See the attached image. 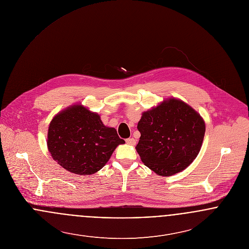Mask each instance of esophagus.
I'll return each instance as SVG.
<instances>
[{"label":"esophagus","instance_id":"esophagus-1","mask_svg":"<svg viewBox=\"0 0 249 249\" xmlns=\"http://www.w3.org/2000/svg\"><path fill=\"white\" fill-rule=\"evenodd\" d=\"M125 142H126V143H128V144H131V145H134L136 143V141H135L134 138H127L125 140Z\"/></svg>","mask_w":249,"mask_h":249}]
</instances>
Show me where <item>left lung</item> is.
Listing matches in <instances>:
<instances>
[{"label":"left lung","instance_id":"obj_1","mask_svg":"<svg viewBox=\"0 0 249 249\" xmlns=\"http://www.w3.org/2000/svg\"><path fill=\"white\" fill-rule=\"evenodd\" d=\"M137 128L141 137L136 150L142 163L161 177L186 169L197 156L205 134L200 115L177 99L143 112Z\"/></svg>","mask_w":249,"mask_h":249}]
</instances>
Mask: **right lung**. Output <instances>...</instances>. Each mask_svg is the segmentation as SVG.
Returning a JSON list of instances; mask_svg holds the SVG:
<instances>
[{"instance_id":"1","label":"right lung","mask_w":249,"mask_h":249,"mask_svg":"<svg viewBox=\"0 0 249 249\" xmlns=\"http://www.w3.org/2000/svg\"><path fill=\"white\" fill-rule=\"evenodd\" d=\"M124 142L115 128L107 127L98 114L80 105L53 119L47 141L53 158L65 170L81 176L100 171Z\"/></svg>"}]
</instances>
